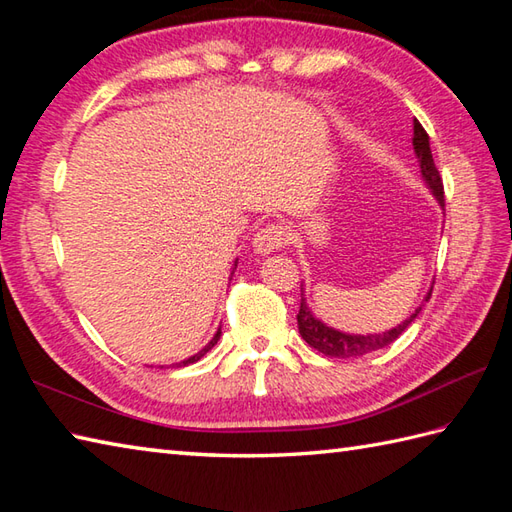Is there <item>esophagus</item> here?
I'll list each match as a JSON object with an SVG mask.
<instances>
[{
  "instance_id": "esophagus-1",
  "label": "esophagus",
  "mask_w": 512,
  "mask_h": 512,
  "mask_svg": "<svg viewBox=\"0 0 512 512\" xmlns=\"http://www.w3.org/2000/svg\"><path fill=\"white\" fill-rule=\"evenodd\" d=\"M284 244H286V228L279 224H268L264 228H259L253 237V250L257 255L275 253V250Z\"/></svg>"
}]
</instances>
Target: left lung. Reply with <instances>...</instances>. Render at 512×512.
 <instances>
[{"label":"left lung","instance_id":"obj_1","mask_svg":"<svg viewBox=\"0 0 512 512\" xmlns=\"http://www.w3.org/2000/svg\"><path fill=\"white\" fill-rule=\"evenodd\" d=\"M413 151H416V158L420 162V176L427 184V189L431 191L433 198L438 200L440 209L444 211V189H442V178L436 169V162H433L431 156V147H429V136L424 132V127L416 121L413 123ZM431 290L429 288L427 295H424L420 306L413 310L409 317L398 323L396 328L385 330V332H374V334H352V332H343V330H336L330 328L328 323H323L317 314H314L308 306L306 301V288L301 284V308L297 314V325H299V334L303 336V341H306L314 350H319L325 356H334V358H356V356H365L369 352H376V350H383L389 343H394L398 336L405 332L411 321L418 317L424 301H429L431 297Z\"/></svg>","mask_w":512,"mask_h":512}]
</instances>
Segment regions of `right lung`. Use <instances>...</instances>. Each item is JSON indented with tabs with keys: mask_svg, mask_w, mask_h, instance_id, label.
I'll use <instances>...</instances> for the list:
<instances>
[{
	"mask_svg": "<svg viewBox=\"0 0 512 512\" xmlns=\"http://www.w3.org/2000/svg\"><path fill=\"white\" fill-rule=\"evenodd\" d=\"M235 268H237V259H235V264H233V273H235ZM231 273V275H233ZM220 336H222V330L220 328H217V332L213 334V339L209 341V343H206L204 347H202V350L198 352V354H193V356H189V358H184V361H180V363H176L178 367H184V365H191V363H198L200 361V358L206 354V352H209L211 350V347L217 343V341H220Z\"/></svg>",
	"mask_w": 512,
	"mask_h": 512,
	"instance_id": "obj_1",
	"label": "right lung"
}]
</instances>
